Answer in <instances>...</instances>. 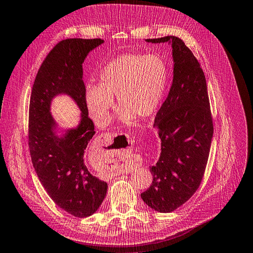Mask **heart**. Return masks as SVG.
I'll list each match as a JSON object with an SVG mask.
<instances>
[{"label":"heart","instance_id":"heart-1","mask_svg":"<svg viewBox=\"0 0 253 253\" xmlns=\"http://www.w3.org/2000/svg\"><path fill=\"white\" fill-rule=\"evenodd\" d=\"M168 79V65L158 54L120 55L101 69L97 87H87L88 111L97 123L105 124L116 97L121 106L119 119L124 124H130L137 116L150 118L164 98Z\"/></svg>","mask_w":253,"mask_h":253}]
</instances>
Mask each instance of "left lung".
Here are the masks:
<instances>
[{
	"mask_svg": "<svg viewBox=\"0 0 253 253\" xmlns=\"http://www.w3.org/2000/svg\"><path fill=\"white\" fill-rule=\"evenodd\" d=\"M146 42H169L174 66L170 92L154 122L161 140L160 157L150 167L153 182L141 198L156 211L171 212L192 197L203 178L212 119L204 73L185 42L175 36Z\"/></svg>",
	"mask_w": 253,
	"mask_h": 253,
	"instance_id": "obj_1",
	"label": "left lung"
}]
</instances>
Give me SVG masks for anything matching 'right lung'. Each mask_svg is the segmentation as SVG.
Wrapping results in <instances>:
<instances>
[{"mask_svg": "<svg viewBox=\"0 0 253 253\" xmlns=\"http://www.w3.org/2000/svg\"><path fill=\"white\" fill-rule=\"evenodd\" d=\"M103 43L100 38H68L50 51L36 75L29 111V147L32 163L44 190L60 209L78 218L88 217L106 198L108 184L88 171L84 152L95 134L88 118L82 64ZM69 95L81 109L75 128L61 131L50 114V102Z\"/></svg>", "mask_w": 253, "mask_h": 253, "instance_id": "right-lung-1", "label": "right lung"}]
</instances>
